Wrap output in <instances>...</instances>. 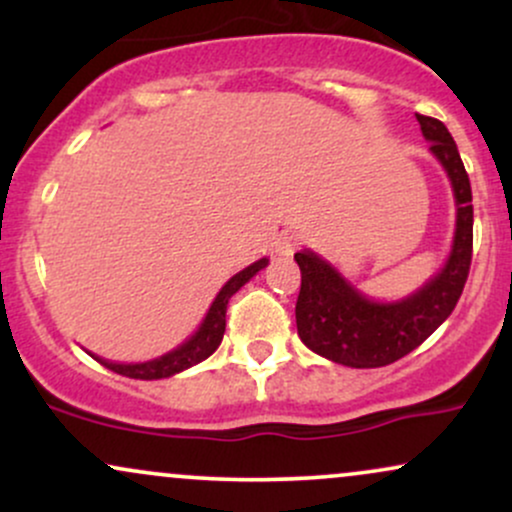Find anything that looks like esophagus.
<instances>
[{
  "label": "esophagus",
  "mask_w": 512,
  "mask_h": 512,
  "mask_svg": "<svg viewBox=\"0 0 512 512\" xmlns=\"http://www.w3.org/2000/svg\"><path fill=\"white\" fill-rule=\"evenodd\" d=\"M301 245V233L298 231H281L274 238V252L276 255H291L293 250Z\"/></svg>",
  "instance_id": "obj_1"
}]
</instances>
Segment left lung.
Segmentation results:
<instances>
[{
	"instance_id": "left-lung-1",
	"label": "left lung",
	"mask_w": 512,
	"mask_h": 512,
	"mask_svg": "<svg viewBox=\"0 0 512 512\" xmlns=\"http://www.w3.org/2000/svg\"><path fill=\"white\" fill-rule=\"evenodd\" d=\"M452 182L457 223L452 252L431 281L397 303H378L358 293L332 264L315 252H296L301 267V293L296 301L298 337L315 354L349 368L390 366L424 344L448 320L460 301L472 264V185L455 139L436 117L416 115Z\"/></svg>"
}]
</instances>
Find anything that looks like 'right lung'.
Returning a JSON list of instances; mask_svg holds the SVG:
<instances>
[{"mask_svg":"<svg viewBox=\"0 0 512 512\" xmlns=\"http://www.w3.org/2000/svg\"><path fill=\"white\" fill-rule=\"evenodd\" d=\"M267 262H269L267 257H262V260L250 264V267H245L243 272L231 276V279L226 281V286L219 291V296L214 298V303H211L209 313H207V317H204L202 325H199V330L192 334L185 344H180L178 349L168 351L166 356L154 358V361H146V363H113V361H105V358H98L93 354L91 356L96 358L101 366L113 370V373L127 375V378H134V380L170 378V375L180 373V370L197 366V363H202L204 358H209L216 349H219L223 332H226V308H228V301H231L233 293H236L240 286L248 284V281L257 272H260V269L267 267Z\"/></svg>","mask_w":512,"mask_h":512,"instance_id":"right-lung-1","label":"right lung"}]
</instances>
